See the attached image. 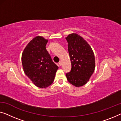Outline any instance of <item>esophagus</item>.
I'll return each instance as SVG.
<instances>
[{"label":"esophagus","mask_w":121,"mask_h":121,"mask_svg":"<svg viewBox=\"0 0 121 121\" xmlns=\"http://www.w3.org/2000/svg\"><path fill=\"white\" fill-rule=\"evenodd\" d=\"M59 66H61L62 65V62H61V61H60V62H59Z\"/></svg>","instance_id":"obj_1"}]
</instances>
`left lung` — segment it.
Segmentation results:
<instances>
[{
    "mask_svg": "<svg viewBox=\"0 0 121 121\" xmlns=\"http://www.w3.org/2000/svg\"><path fill=\"white\" fill-rule=\"evenodd\" d=\"M72 68L66 75L70 84L80 87L89 82L95 69V58L90 44L81 36L72 33L66 37Z\"/></svg>",
    "mask_w": 121,
    "mask_h": 121,
    "instance_id": "8db88e82",
    "label": "left lung"
}]
</instances>
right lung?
Instances as JSON below:
<instances>
[{"mask_svg": "<svg viewBox=\"0 0 121 121\" xmlns=\"http://www.w3.org/2000/svg\"><path fill=\"white\" fill-rule=\"evenodd\" d=\"M48 41L43 37L37 36L28 43L22 55L25 74L36 86L42 89L51 85L59 68L46 49Z\"/></svg>", "mask_w": 121, "mask_h": 121, "instance_id": "1", "label": "right lung"}]
</instances>
